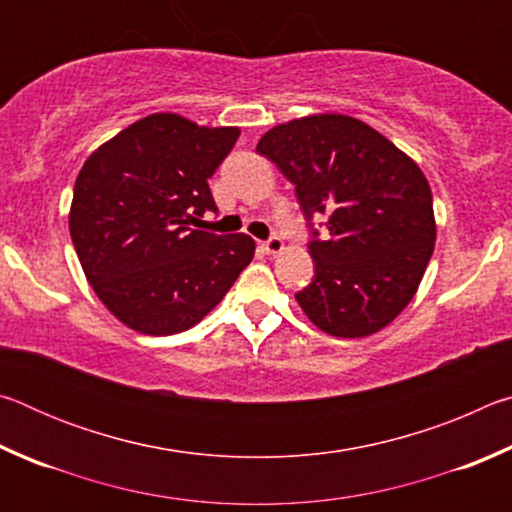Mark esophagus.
Listing matches in <instances>:
<instances>
[{
  "mask_svg": "<svg viewBox=\"0 0 512 512\" xmlns=\"http://www.w3.org/2000/svg\"><path fill=\"white\" fill-rule=\"evenodd\" d=\"M282 248H284V244H282L280 237H271V239H266L264 244H262V250H264L266 255H277Z\"/></svg>",
  "mask_w": 512,
  "mask_h": 512,
  "instance_id": "obj_1",
  "label": "esophagus"
}]
</instances>
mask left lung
Returning a JSON list of instances; mask_svg holds the SVG:
<instances>
[{
    "mask_svg": "<svg viewBox=\"0 0 512 512\" xmlns=\"http://www.w3.org/2000/svg\"><path fill=\"white\" fill-rule=\"evenodd\" d=\"M257 151L296 185L307 221L327 216L329 237L309 241L316 275L296 293L318 329L361 339L402 314L427 268L436 219L431 187L409 155L348 115H309L268 131Z\"/></svg>",
    "mask_w": 512,
    "mask_h": 512,
    "instance_id": "obj_1",
    "label": "left lung"
}]
</instances>
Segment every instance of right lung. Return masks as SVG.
I'll use <instances>...</instances> for the list:
<instances>
[{
	"label": "right lung",
	"mask_w": 512,
	"mask_h": 512,
	"mask_svg": "<svg viewBox=\"0 0 512 512\" xmlns=\"http://www.w3.org/2000/svg\"><path fill=\"white\" fill-rule=\"evenodd\" d=\"M239 128L198 126L173 112L135 121L79 171L69 235L94 293L126 327L185 332L230 291L255 241L194 230L216 212L207 185Z\"/></svg>",
	"instance_id": "add662e5"
}]
</instances>
